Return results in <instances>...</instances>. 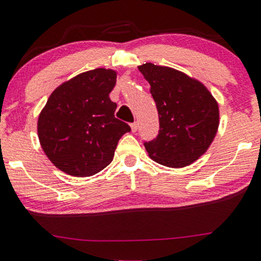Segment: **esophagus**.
I'll use <instances>...</instances> for the list:
<instances>
[{
    "label": "esophagus",
    "mask_w": 261,
    "mask_h": 261,
    "mask_svg": "<svg viewBox=\"0 0 261 261\" xmlns=\"http://www.w3.org/2000/svg\"><path fill=\"white\" fill-rule=\"evenodd\" d=\"M130 127L133 133H136L137 128H139V124H137V122H133V124H130Z\"/></svg>",
    "instance_id": "34e87169"
}]
</instances>
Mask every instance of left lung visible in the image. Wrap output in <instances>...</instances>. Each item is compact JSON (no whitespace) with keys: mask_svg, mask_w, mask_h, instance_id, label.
<instances>
[{"mask_svg":"<svg viewBox=\"0 0 261 261\" xmlns=\"http://www.w3.org/2000/svg\"><path fill=\"white\" fill-rule=\"evenodd\" d=\"M150 84L160 133L145 142L148 156L166 167L182 168L207 152L219 126V107L203 83L183 71L152 63L139 65Z\"/></svg>","mask_w":261,"mask_h":261,"instance_id":"left-lung-1","label":"left lung"}]
</instances>
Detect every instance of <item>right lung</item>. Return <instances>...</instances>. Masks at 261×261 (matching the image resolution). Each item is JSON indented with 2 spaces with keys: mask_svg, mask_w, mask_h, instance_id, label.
<instances>
[{
  "mask_svg": "<svg viewBox=\"0 0 261 261\" xmlns=\"http://www.w3.org/2000/svg\"><path fill=\"white\" fill-rule=\"evenodd\" d=\"M117 71L105 68L80 73L62 83L47 100L37 122L41 146L63 172L89 177L113 161L120 137L130 126L115 117L109 98Z\"/></svg>",
  "mask_w": 261,
  "mask_h": 261,
  "instance_id": "1",
  "label": "right lung"
}]
</instances>
